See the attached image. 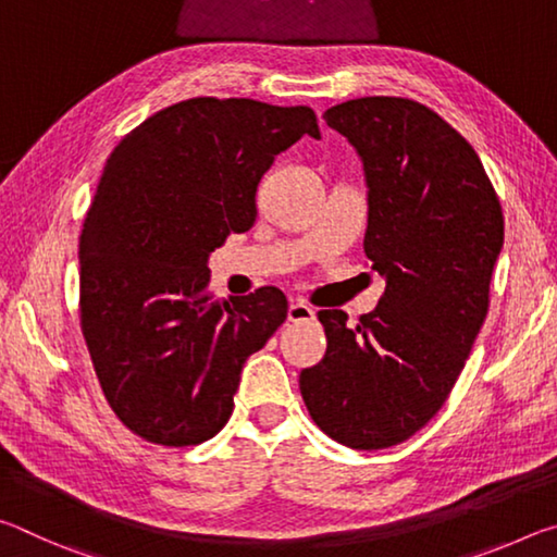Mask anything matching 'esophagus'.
Masks as SVG:
<instances>
[{
  "instance_id": "esophagus-1",
  "label": "esophagus",
  "mask_w": 557,
  "mask_h": 557,
  "mask_svg": "<svg viewBox=\"0 0 557 557\" xmlns=\"http://www.w3.org/2000/svg\"><path fill=\"white\" fill-rule=\"evenodd\" d=\"M287 319L292 324H305V322H314L317 312L305 301H292L289 309H287Z\"/></svg>"
}]
</instances>
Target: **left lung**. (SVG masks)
Wrapping results in <instances>:
<instances>
[{
    "label": "left lung",
    "mask_w": 557,
    "mask_h": 557,
    "mask_svg": "<svg viewBox=\"0 0 557 557\" xmlns=\"http://www.w3.org/2000/svg\"><path fill=\"white\" fill-rule=\"evenodd\" d=\"M324 120L363 159V250L385 292L356 326L319 312L326 354L299 391L324 435L373 451L410 440L455 388L488 312L504 211L474 147L422 102L356 98Z\"/></svg>",
    "instance_id": "left-lung-1"
}]
</instances>
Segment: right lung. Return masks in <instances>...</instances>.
I'll return each instance as SVG.
<instances>
[{"label":"right lung","mask_w":557,"mask_h":557,"mask_svg":"<svg viewBox=\"0 0 557 557\" xmlns=\"http://www.w3.org/2000/svg\"><path fill=\"white\" fill-rule=\"evenodd\" d=\"M305 135L322 137L307 106L191 98L112 149L81 233V332L102 395L137 437L211 440L243 363L287 319L277 287L215 299L206 260L252 228L262 174Z\"/></svg>","instance_id":"1"}]
</instances>
